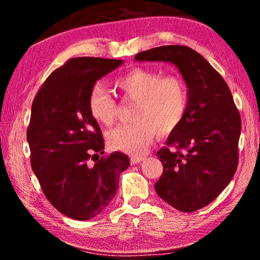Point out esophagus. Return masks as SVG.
Masks as SVG:
<instances>
[{
  "mask_svg": "<svg viewBox=\"0 0 260 260\" xmlns=\"http://www.w3.org/2000/svg\"><path fill=\"white\" fill-rule=\"evenodd\" d=\"M143 160V157H138V156H132L131 157V164L135 165V164H140L141 161Z\"/></svg>",
  "mask_w": 260,
  "mask_h": 260,
  "instance_id": "34e87169",
  "label": "esophagus"
}]
</instances>
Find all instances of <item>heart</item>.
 <instances>
[{"label":"heart","instance_id":"1","mask_svg":"<svg viewBox=\"0 0 260 260\" xmlns=\"http://www.w3.org/2000/svg\"><path fill=\"white\" fill-rule=\"evenodd\" d=\"M116 87L127 99L136 101L132 124L114 127L107 134L109 147L129 155H141L155 133L169 134L182 120L187 109V90L181 79L162 77L160 72L134 69L118 79ZM91 117L102 125L113 121L116 102L105 88L96 83L88 96Z\"/></svg>","mask_w":260,"mask_h":260}]
</instances>
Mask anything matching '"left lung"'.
<instances>
[{
    "label": "left lung",
    "mask_w": 260,
    "mask_h": 260,
    "mask_svg": "<svg viewBox=\"0 0 260 260\" xmlns=\"http://www.w3.org/2000/svg\"><path fill=\"white\" fill-rule=\"evenodd\" d=\"M136 61H165L178 68L187 85V109L157 152L164 172L155 183L162 201L181 212L210 204L234 177L239 162L241 117L222 77L203 56L184 46L142 51Z\"/></svg>",
    "instance_id": "obj_1"
}]
</instances>
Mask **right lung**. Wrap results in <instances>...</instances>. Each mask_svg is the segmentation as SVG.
Returning <instances> with one entry per match:
<instances>
[{"instance_id": "right-lung-1", "label": "right lung", "mask_w": 260, "mask_h": 260, "mask_svg": "<svg viewBox=\"0 0 260 260\" xmlns=\"http://www.w3.org/2000/svg\"><path fill=\"white\" fill-rule=\"evenodd\" d=\"M122 63L70 59L47 78L33 101L27 129L32 170L52 206L74 220L102 212L117 193L120 173L129 166V158L119 151L100 159L104 141L88 109L91 87ZM90 157L94 166L87 164Z\"/></svg>"}]
</instances>
